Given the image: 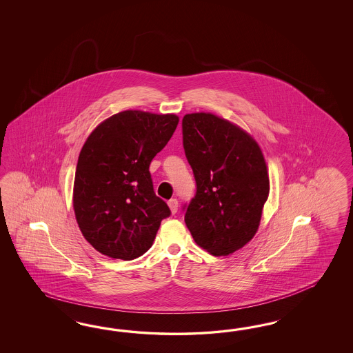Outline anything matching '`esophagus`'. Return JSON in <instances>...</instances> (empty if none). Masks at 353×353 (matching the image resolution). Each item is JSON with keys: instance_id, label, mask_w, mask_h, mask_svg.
I'll return each mask as SVG.
<instances>
[{"instance_id": "34e87169", "label": "esophagus", "mask_w": 353, "mask_h": 353, "mask_svg": "<svg viewBox=\"0 0 353 353\" xmlns=\"http://www.w3.org/2000/svg\"><path fill=\"white\" fill-rule=\"evenodd\" d=\"M168 205H170V208H171L172 214H174L177 212V210H179V202H177V199L168 201Z\"/></svg>"}]
</instances>
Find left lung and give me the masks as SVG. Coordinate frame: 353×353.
I'll use <instances>...</instances> for the list:
<instances>
[{"label": "left lung", "instance_id": "8db88e82", "mask_svg": "<svg viewBox=\"0 0 353 353\" xmlns=\"http://www.w3.org/2000/svg\"><path fill=\"white\" fill-rule=\"evenodd\" d=\"M182 141L196 192L185 223L198 246L225 256L256 234L269 194L267 164L256 141L214 114L182 119Z\"/></svg>", "mask_w": 353, "mask_h": 353}]
</instances>
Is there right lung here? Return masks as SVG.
I'll return each instance as SVG.
<instances>
[{"label":"right lung","mask_w":353,"mask_h":353,"mask_svg":"<svg viewBox=\"0 0 353 353\" xmlns=\"http://www.w3.org/2000/svg\"><path fill=\"white\" fill-rule=\"evenodd\" d=\"M177 124L173 114L127 110L102 121L86 139L76 167L74 210L98 252L133 260L152 246L171 210L154 192L150 163Z\"/></svg>","instance_id":"right-lung-1"}]
</instances>
